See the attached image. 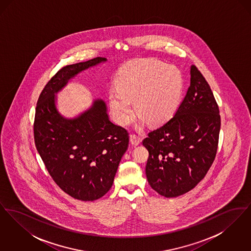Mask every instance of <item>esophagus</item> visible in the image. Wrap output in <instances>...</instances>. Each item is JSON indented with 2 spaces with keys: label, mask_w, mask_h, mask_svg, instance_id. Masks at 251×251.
Wrapping results in <instances>:
<instances>
[{
  "label": "esophagus",
  "mask_w": 251,
  "mask_h": 251,
  "mask_svg": "<svg viewBox=\"0 0 251 251\" xmlns=\"http://www.w3.org/2000/svg\"><path fill=\"white\" fill-rule=\"evenodd\" d=\"M130 142H131L133 146H137L142 142V138L136 134H131L130 136Z\"/></svg>",
  "instance_id": "esophagus-1"
}]
</instances>
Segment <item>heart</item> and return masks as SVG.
Masks as SVG:
<instances>
[{"label": "heart", "mask_w": 251, "mask_h": 251, "mask_svg": "<svg viewBox=\"0 0 251 251\" xmlns=\"http://www.w3.org/2000/svg\"><path fill=\"white\" fill-rule=\"evenodd\" d=\"M118 88L109 92V104L115 119L128 124L137 114L151 125L169 120L178 110L183 91V76L174 65L157 59L133 60L117 78Z\"/></svg>", "instance_id": "b5f03b06"}]
</instances>
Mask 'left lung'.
Masks as SVG:
<instances>
[{"mask_svg":"<svg viewBox=\"0 0 251 251\" xmlns=\"http://www.w3.org/2000/svg\"><path fill=\"white\" fill-rule=\"evenodd\" d=\"M220 124L213 91L192 66L190 85L175 115L144 139L150 154L146 175L151 188L166 198L193 189L215 161Z\"/></svg>","mask_w":251,"mask_h":251,"instance_id":"1","label":"left lung"}]
</instances>
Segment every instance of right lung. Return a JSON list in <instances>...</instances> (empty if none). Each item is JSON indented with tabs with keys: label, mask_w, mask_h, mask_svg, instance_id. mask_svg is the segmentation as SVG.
<instances>
[{
	"label": "right lung",
	"mask_w": 251,
	"mask_h": 251,
	"mask_svg": "<svg viewBox=\"0 0 251 251\" xmlns=\"http://www.w3.org/2000/svg\"><path fill=\"white\" fill-rule=\"evenodd\" d=\"M101 61L106 59L96 57L61 68L41 91L34 121L36 150L49 174L63 191L84 201L99 200L112 187L129 133L109 120L101 100L79 118L64 119L54 105V93Z\"/></svg>",
	"instance_id": "add662e5"
}]
</instances>
